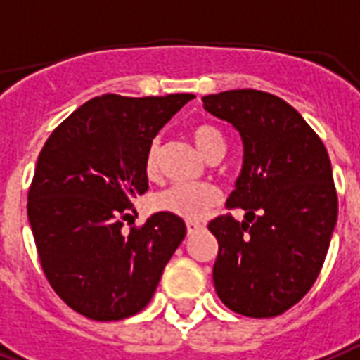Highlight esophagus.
<instances>
[{
  "mask_svg": "<svg viewBox=\"0 0 360 360\" xmlns=\"http://www.w3.org/2000/svg\"><path fill=\"white\" fill-rule=\"evenodd\" d=\"M201 229H203V226L198 224V221H186V231H188V235H195V233Z\"/></svg>",
  "mask_w": 360,
  "mask_h": 360,
  "instance_id": "1",
  "label": "esophagus"
}]
</instances>
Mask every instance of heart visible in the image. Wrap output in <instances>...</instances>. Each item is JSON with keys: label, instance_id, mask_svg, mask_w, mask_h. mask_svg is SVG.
Segmentation results:
<instances>
[{"label": "heart", "instance_id": "heart-1", "mask_svg": "<svg viewBox=\"0 0 360 360\" xmlns=\"http://www.w3.org/2000/svg\"><path fill=\"white\" fill-rule=\"evenodd\" d=\"M192 140L195 148L205 159L216 153L226 151V142L224 136L212 125H198L192 131ZM146 175L155 177L159 172V144L153 142L146 155ZM220 201V192L210 185H174L170 188L162 190L157 194L153 205L160 212L179 216L183 220L198 221L205 218L212 207Z\"/></svg>", "mask_w": 360, "mask_h": 360}]
</instances>
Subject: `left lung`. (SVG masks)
Listing matches in <instances>:
<instances>
[{"instance_id":"obj_1","label":"left lung","mask_w":360,"mask_h":360,"mask_svg":"<svg viewBox=\"0 0 360 360\" xmlns=\"http://www.w3.org/2000/svg\"><path fill=\"white\" fill-rule=\"evenodd\" d=\"M207 112L229 122L244 160L227 207L244 220L218 216L212 279L231 311L271 318L296 305L316 281L337 226L338 200L326 146L292 105L261 90L203 98Z\"/></svg>"}]
</instances>
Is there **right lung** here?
Segmentation results:
<instances>
[{"mask_svg":"<svg viewBox=\"0 0 360 360\" xmlns=\"http://www.w3.org/2000/svg\"><path fill=\"white\" fill-rule=\"evenodd\" d=\"M194 98L99 96L70 114L38 155L29 226L49 285L79 314L112 322L142 311L185 238V221L168 212L129 233L122 227L148 190L151 142Z\"/></svg>","mask_w":360,"mask_h":360,"instance_id":"obj_1","label":"right lung"}]
</instances>
